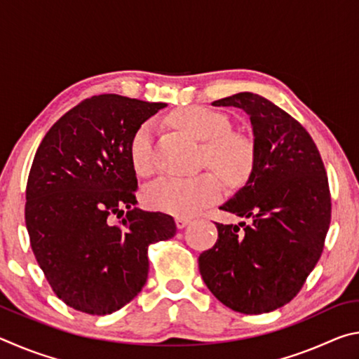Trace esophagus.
<instances>
[{
  "mask_svg": "<svg viewBox=\"0 0 359 359\" xmlns=\"http://www.w3.org/2000/svg\"><path fill=\"white\" fill-rule=\"evenodd\" d=\"M188 223H190V218H185V217L175 218V224H177L179 229H184Z\"/></svg>",
  "mask_w": 359,
  "mask_h": 359,
  "instance_id": "obj_1",
  "label": "esophagus"
}]
</instances>
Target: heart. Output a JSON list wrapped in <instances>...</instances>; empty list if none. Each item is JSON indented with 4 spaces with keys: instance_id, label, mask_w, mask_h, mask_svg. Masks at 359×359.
<instances>
[{
    "instance_id": "obj_1",
    "label": "heart",
    "mask_w": 359,
    "mask_h": 359,
    "mask_svg": "<svg viewBox=\"0 0 359 359\" xmlns=\"http://www.w3.org/2000/svg\"><path fill=\"white\" fill-rule=\"evenodd\" d=\"M177 128L205 144V161L231 184L245 180L253 168V145L247 137L231 133L229 120L208 107L190 106L171 115ZM154 121H145L130 141V160L137 174L154 168ZM223 187L215 174L198 177H163L147 187L144 199L149 208L175 217H191L217 203Z\"/></svg>"
}]
</instances>
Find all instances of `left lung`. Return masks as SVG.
I'll use <instances>...</instances> for the list:
<instances>
[{
  "instance_id": "left-lung-1",
  "label": "left lung",
  "mask_w": 359,
  "mask_h": 359,
  "mask_svg": "<svg viewBox=\"0 0 359 359\" xmlns=\"http://www.w3.org/2000/svg\"><path fill=\"white\" fill-rule=\"evenodd\" d=\"M250 117L253 168L222 210L248 223H215V245L198 258L210 293L241 313H266L299 293L318 263L331 222L320 151L306 128L274 102L242 92L212 102Z\"/></svg>"
}]
</instances>
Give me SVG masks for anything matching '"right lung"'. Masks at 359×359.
I'll return each mask as SVG.
<instances>
[{
  "label": "right lung",
  "instance_id": "right-lung-1",
  "mask_svg": "<svg viewBox=\"0 0 359 359\" xmlns=\"http://www.w3.org/2000/svg\"><path fill=\"white\" fill-rule=\"evenodd\" d=\"M165 106L92 96L36 151L27 184L29 242L52 290L76 311L109 315L128 304L147 282L149 245L175 236L171 215L136 208L130 160L133 135Z\"/></svg>",
  "mask_w": 359,
  "mask_h": 359
}]
</instances>
